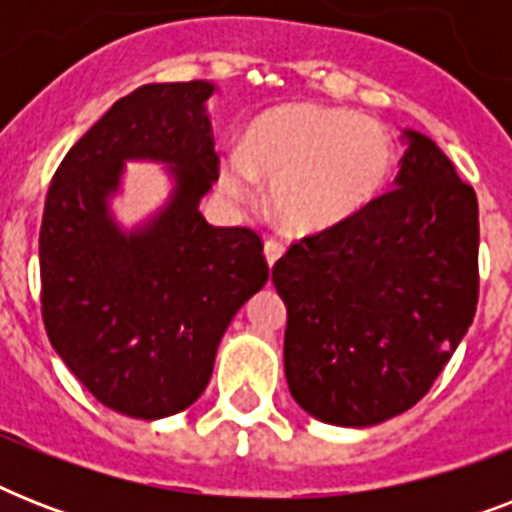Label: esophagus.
Here are the masks:
<instances>
[{"label":"esophagus","mask_w":512,"mask_h":512,"mask_svg":"<svg viewBox=\"0 0 512 512\" xmlns=\"http://www.w3.org/2000/svg\"><path fill=\"white\" fill-rule=\"evenodd\" d=\"M263 252H265V260H268V265H271V268H273V265H276L281 260V255H284V244L268 239V241H265Z\"/></svg>","instance_id":"obj_1"}]
</instances>
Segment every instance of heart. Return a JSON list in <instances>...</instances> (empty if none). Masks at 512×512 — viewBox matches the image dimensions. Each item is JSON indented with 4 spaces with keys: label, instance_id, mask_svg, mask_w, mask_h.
<instances>
[{
    "label": "heart",
    "instance_id": "obj_1",
    "mask_svg": "<svg viewBox=\"0 0 512 512\" xmlns=\"http://www.w3.org/2000/svg\"><path fill=\"white\" fill-rule=\"evenodd\" d=\"M396 164L388 127L311 100L255 116L241 154L225 156L220 185L236 201L271 185V215L284 233L313 236L350 223L380 199Z\"/></svg>",
    "mask_w": 512,
    "mask_h": 512
}]
</instances>
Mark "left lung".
I'll return each instance as SVG.
<instances>
[{
    "label": "left lung",
    "mask_w": 512,
    "mask_h": 512,
    "mask_svg": "<svg viewBox=\"0 0 512 512\" xmlns=\"http://www.w3.org/2000/svg\"><path fill=\"white\" fill-rule=\"evenodd\" d=\"M401 140L396 188L273 268L289 393L327 425L369 428L412 409L476 316V191L428 135Z\"/></svg>",
    "instance_id": "8db88e82"
}]
</instances>
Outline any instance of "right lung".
<instances>
[{"label": "right lung", "instance_id": "obj_1", "mask_svg": "<svg viewBox=\"0 0 512 512\" xmlns=\"http://www.w3.org/2000/svg\"><path fill=\"white\" fill-rule=\"evenodd\" d=\"M212 82L146 84L116 100L60 162L39 231L52 348L100 404L138 420L204 393L217 345L268 281L260 236L199 212L217 180ZM127 161L162 163V208L127 229L113 201Z\"/></svg>", "mask_w": 512, "mask_h": 512}]
</instances>
